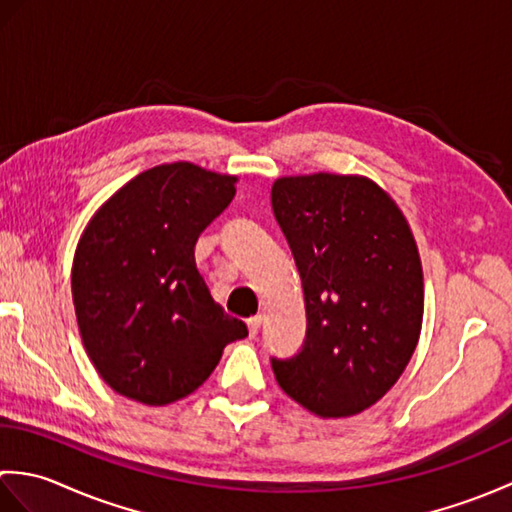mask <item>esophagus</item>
I'll use <instances>...</instances> for the list:
<instances>
[{"instance_id": "obj_1", "label": "esophagus", "mask_w": 512, "mask_h": 512, "mask_svg": "<svg viewBox=\"0 0 512 512\" xmlns=\"http://www.w3.org/2000/svg\"><path fill=\"white\" fill-rule=\"evenodd\" d=\"M262 321H264L262 314H255V317H250V319L246 321V325H248V334H250V336H255V334L259 332V328H262Z\"/></svg>"}]
</instances>
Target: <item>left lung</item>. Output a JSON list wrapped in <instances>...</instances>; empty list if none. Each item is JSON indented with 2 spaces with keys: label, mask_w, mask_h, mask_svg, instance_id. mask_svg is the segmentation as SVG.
I'll return each instance as SVG.
<instances>
[{
  "label": "left lung",
  "mask_w": 512,
  "mask_h": 512,
  "mask_svg": "<svg viewBox=\"0 0 512 512\" xmlns=\"http://www.w3.org/2000/svg\"><path fill=\"white\" fill-rule=\"evenodd\" d=\"M301 277L306 343L273 358L279 387L319 418H350L396 385L420 339L424 279L394 198L365 176L277 178L270 191Z\"/></svg>",
  "instance_id": "8db88e82"
}]
</instances>
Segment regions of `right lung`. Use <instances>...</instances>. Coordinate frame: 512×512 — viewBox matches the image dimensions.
<instances>
[{"instance_id":"obj_1","label":"right lung","mask_w":512,"mask_h":512,"mask_svg":"<svg viewBox=\"0 0 512 512\" xmlns=\"http://www.w3.org/2000/svg\"><path fill=\"white\" fill-rule=\"evenodd\" d=\"M235 182L193 162L151 167L85 226L72 264L76 323L116 394L171 405L211 376L228 343L248 336L195 266V242L231 204Z\"/></svg>"}]
</instances>
